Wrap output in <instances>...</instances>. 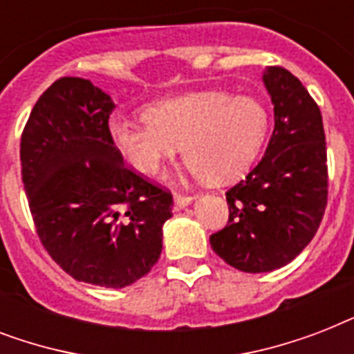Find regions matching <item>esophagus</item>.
Instances as JSON below:
<instances>
[{
	"label": "esophagus",
	"mask_w": 354,
	"mask_h": 354,
	"mask_svg": "<svg viewBox=\"0 0 354 354\" xmlns=\"http://www.w3.org/2000/svg\"><path fill=\"white\" fill-rule=\"evenodd\" d=\"M193 200L194 196H187V194H174V209L180 211L183 207H187Z\"/></svg>",
	"instance_id": "esophagus-1"
}]
</instances>
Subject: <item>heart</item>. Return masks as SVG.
I'll return each instance as SVG.
<instances>
[{
	"instance_id": "1",
	"label": "heart",
	"mask_w": 354,
	"mask_h": 354,
	"mask_svg": "<svg viewBox=\"0 0 354 354\" xmlns=\"http://www.w3.org/2000/svg\"><path fill=\"white\" fill-rule=\"evenodd\" d=\"M145 122L113 118L108 136L133 171L150 174L185 147V161L209 182L248 171L268 133V113L257 99L224 91H193L147 108Z\"/></svg>"
}]
</instances>
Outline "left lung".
<instances>
[{"instance_id": "left-lung-1", "label": "left lung", "mask_w": 354, "mask_h": 354, "mask_svg": "<svg viewBox=\"0 0 354 354\" xmlns=\"http://www.w3.org/2000/svg\"><path fill=\"white\" fill-rule=\"evenodd\" d=\"M263 82L274 104V132L259 165L226 193L227 226L209 236L218 257L248 274L294 261L316 235L327 205L318 104L285 68H266Z\"/></svg>"}]
</instances>
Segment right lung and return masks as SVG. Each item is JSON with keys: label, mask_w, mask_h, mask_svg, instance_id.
Instances as JSON below:
<instances>
[{"label": "right lung", "mask_w": 354, "mask_h": 354, "mask_svg": "<svg viewBox=\"0 0 354 354\" xmlns=\"http://www.w3.org/2000/svg\"><path fill=\"white\" fill-rule=\"evenodd\" d=\"M113 101L86 79L53 82L25 124L21 180L36 232L73 279L122 288L158 263L172 194L128 169L108 136Z\"/></svg>", "instance_id": "right-lung-1"}]
</instances>
